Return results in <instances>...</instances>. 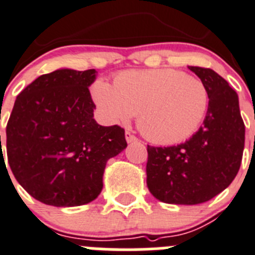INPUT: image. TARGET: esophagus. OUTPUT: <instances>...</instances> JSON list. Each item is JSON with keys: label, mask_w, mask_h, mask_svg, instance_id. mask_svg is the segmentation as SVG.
<instances>
[{"label": "esophagus", "mask_w": 255, "mask_h": 255, "mask_svg": "<svg viewBox=\"0 0 255 255\" xmlns=\"http://www.w3.org/2000/svg\"><path fill=\"white\" fill-rule=\"evenodd\" d=\"M126 139H127L128 143H132V142L137 141V137L132 134V132H129V130H126Z\"/></svg>", "instance_id": "34e87169"}]
</instances>
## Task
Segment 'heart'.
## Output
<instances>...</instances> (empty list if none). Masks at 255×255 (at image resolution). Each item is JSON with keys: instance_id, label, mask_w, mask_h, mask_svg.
I'll use <instances>...</instances> for the list:
<instances>
[{"instance_id": "1", "label": "heart", "mask_w": 255, "mask_h": 255, "mask_svg": "<svg viewBox=\"0 0 255 255\" xmlns=\"http://www.w3.org/2000/svg\"><path fill=\"white\" fill-rule=\"evenodd\" d=\"M92 95L107 120L137 125L148 141L181 143L191 138L209 108V92L197 78L175 69L126 70L114 77L113 87L97 80Z\"/></svg>"}]
</instances>
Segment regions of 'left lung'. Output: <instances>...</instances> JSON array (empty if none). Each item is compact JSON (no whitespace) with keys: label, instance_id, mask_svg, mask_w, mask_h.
Returning <instances> with one entry per match:
<instances>
[{"label":"left lung","instance_id":"obj_1","mask_svg":"<svg viewBox=\"0 0 255 255\" xmlns=\"http://www.w3.org/2000/svg\"><path fill=\"white\" fill-rule=\"evenodd\" d=\"M209 92L204 125L177 146H147V187L166 204L196 205L227 189L240 168L246 141L238 94L209 68L189 66Z\"/></svg>","mask_w":255,"mask_h":255}]
</instances>
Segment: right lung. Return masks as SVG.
<instances>
[{
  "mask_svg": "<svg viewBox=\"0 0 255 255\" xmlns=\"http://www.w3.org/2000/svg\"><path fill=\"white\" fill-rule=\"evenodd\" d=\"M95 77V69H59L16 98L6 127L7 160L18 184L46 205L79 206L97 199L107 161L127 147L123 128L103 127L93 118L88 87Z\"/></svg>",
  "mask_w": 255,
  "mask_h": 255,
  "instance_id": "add662e5",
  "label": "right lung"
}]
</instances>
